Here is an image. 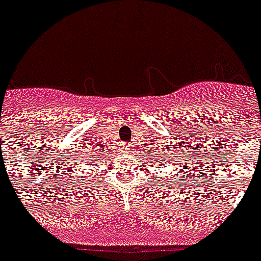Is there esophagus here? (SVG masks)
Segmentation results:
<instances>
[{
  "instance_id": "obj_1",
  "label": "esophagus",
  "mask_w": 261,
  "mask_h": 261,
  "mask_svg": "<svg viewBox=\"0 0 261 261\" xmlns=\"http://www.w3.org/2000/svg\"><path fill=\"white\" fill-rule=\"evenodd\" d=\"M129 149H130V147H129V146H127V145L123 146V150H125V151H127V150H129Z\"/></svg>"
}]
</instances>
